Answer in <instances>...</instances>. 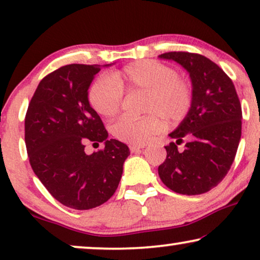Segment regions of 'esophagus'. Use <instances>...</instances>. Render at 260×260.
<instances>
[{
	"label": "esophagus",
	"instance_id": "1",
	"mask_svg": "<svg viewBox=\"0 0 260 260\" xmlns=\"http://www.w3.org/2000/svg\"><path fill=\"white\" fill-rule=\"evenodd\" d=\"M144 145H130V151L133 152V154H136V152H140L141 150H143Z\"/></svg>",
	"mask_w": 260,
	"mask_h": 260
}]
</instances>
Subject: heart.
Returning a JSON list of instances; mask_svg holds the SVG:
<instances>
[{
	"label": "heart",
	"instance_id": "heart-1",
	"mask_svg": "<svg viewBox=\"0 0 260 260\" xmlns=\"http://www.w3.org/2000/svg\"><path fill=\"white\" fill-rule=\"evenodd\" d=\"M123 91L145 92L143 113L140 119L120 117L112 124L117 140L130 144H143L161 127L180 123L189 112L193 92L186 80L177 78L172 67L152 60L135 61L110 77H101L91 85L88 101L95 112L106 118L119 111Z\"/></svg>",
	"mask_w": 260,
	"mask_h": 260
}]
</instances>
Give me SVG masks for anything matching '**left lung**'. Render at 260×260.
<instances>
[{"mask_svg":"<svg viewBox=\"0 0 260 260\" xmlns=\"http://www.w3.org/2000/svg\"><path fill=\"white\" fill-rule=\"evenodd\" d=\"M159 59L172 60L189 74L193 102L189 112L168 136L167 158L158 175L169 189L198 195L221 182L232 166L241 137V105L236 87L220 67L204 55L169 52ZM188 138L182 152L177 149Z\"/></svg>","mask_w":260,"mask_h":260,"instance_id":"1","label":"left lung"}]
</instances>
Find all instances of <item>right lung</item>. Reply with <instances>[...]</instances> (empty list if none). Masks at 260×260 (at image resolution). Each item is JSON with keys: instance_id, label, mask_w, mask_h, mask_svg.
Instances as JSON below:
<instances>
[{"instance_id": "1", "label": "right lung", "mask_w": 260, "mask_h": 260, "mask_svg": "<svg viewBox=\"0 0 260 260\" xmlns=\"http://www.w3.org/2000/svg\"><path fill=\"white\" fill-rule=\"evenodd\" d=\"M72 63L38 85L24 119V141L31 169L52 197L67 207H98L115 194L130 150L108 140L101 117L88 102V88L102 67ZM105 143L91 155L84 145Z\"/></svg>"}]
</instances>
